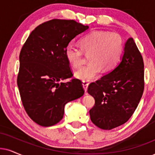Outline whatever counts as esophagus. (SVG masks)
<instances>
[{"instance_id":"obj_1","label":"esophagus","mask_w":155,"mask_h":155,"mask_svg":"<svg viewBox=\"0 0 155 155\" xmlns=\"http://www.w3.org/2000/svg\"><path fill=\"white\" fill-rule=\"evenodd\" d=\"M88 86H89V82H88V81H83V87H84V91H85V92H87V91Z\"/></svg>"}]
</instances>
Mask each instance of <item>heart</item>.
<instances>
[{
	"mask_svg": "<svg viewBox=\"0 0 155 155\" xmlns=\"http://www.w3.org/2000/svg\"><path fill=\"white\" fill-rule=\"evenodd\" d=\"M80 48L68 46L65 50L66 59L74 68H78L84 62V54L89 56L90 63L75 73L83 81H91L101 71H110L118 65L124 47L123 38L117 33L94 31L81 37Z\"/></svg>",
	"mask_w": 155,
	"mask_h": 155,
	"instance_id": "b5f03b06",
	"label": "heart"
}]
</instances>
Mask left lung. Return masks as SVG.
<instances>
[{"mask_svg":"<svg viewBox=\"0 0 155 155\" xmlns=\"http://www.w3.org/2000/svg\"><path fill=\"white\" fill-rule=\"evenodd\" d=\"M144 88L143 58L134 39L130 38L118 66L89 85L88 93L95 99L89 110L91 121L105 130L124 124L137 107Z\"/></svg>","mask_w":155,"mask_h":155,"instance_id":"8db88e82","label":"left lung"}]
</instances>
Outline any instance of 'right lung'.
<instances>
[{"label": "right lung", "instance_id": "obj_1", "mask_svg": "<svg viewBox=\"0 0 155 155\" xmlns=\"http://www.w3.org/2000/svg\"><path fill=\"white\" fill-rule=\"evenodd\" d=\"M89 28L74 20L52 19L34 29L21 48L17 84L23 107L34 122L43 127L57 124L64 106L84 94L73 74L65 50L74 38Z\"/></svg>", "mask_w": 155, "mask_h": 155}]
</instances>
